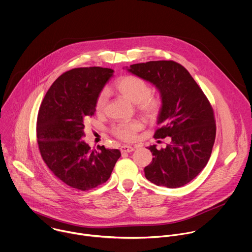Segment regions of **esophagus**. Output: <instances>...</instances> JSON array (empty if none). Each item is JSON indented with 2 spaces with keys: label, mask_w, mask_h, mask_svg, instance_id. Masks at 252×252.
Wrapping results in <instances>:
<instances>
[{
  "label": "esophagus",
  "mask_w": 252,
  "mask_h": 252,
  "mask_svg": "<svg viewBox=\"0 0 252 252\" xmlns=\"http://www.w3.org/2000/svg\"><path fill=\"white\" fill-rule=\"evenodd\" d=\"M134 150V148L130 145H123L121 147V152L122 153H129V152H132Z\"/></svg>",
  "instance_id": "34e87169"
}]
</instances>
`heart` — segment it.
Listing matches in <instances>:
<instances>
[{"label":"heart","mask_w":252,"mask_h":252,"mask_svg":"<svg viewBox=\"0 0 252 252\" xmlns=\"http://www.w3.org/2000/svg\"><path fill=\"white\" fill-rule=\"evenodd\" d=\"M118 91L125 98L137 104L138 110L150 120H154L159 115L162 108V101L160 98L151 95L150 85L142 78L134 75H126L119 78L115 85ZM108 101V92L103 90L96 99L95 111L97 114H102L106 108ZM143 128V123L138 120L128 122H121L112 127L113 134L119 139L126 142L135 140L138 131Z\"/></svg>","instance_id":"obj_1"}]
</instances>
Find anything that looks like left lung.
<instances>
[{
  "instance_id": "left-lung-1",
  "label": "left lung",
  "mask_w": 252,
  "mask_h": 252,
  "mask_svg": "<svg viewBox=\"0 0 252 252\" xmlns=\"http://www.w3.org/2000/svg\"><path fill=\"white\" fill-rule=\"evenodd\" d=\"M126 70L153 84L162 108L155 138L170 136L171 144L158 150L148 147L154 158L144 168L145 178L156 186L181 188L206 166L216 137L213 109L190 73L174 61L134 63Z\"/></svg>"
}]
</instances>
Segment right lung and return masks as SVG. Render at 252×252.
Instances as JSON below:
<instances>
[{"mask_svg":"<svg viewBox=\"0 0 252 252\" xmlns=\"http://www.w3.org/2000/svg\"><path fill=\"white\" fill-rule=\"evenodd\" d=\"M112 68H72L59 76L47 91L37 119L41 156L64 185L88 190L106 183L121 157L118 149H91L82 139L84 122L95 113V103L113 76Z\"/></svg>","mask_w":252,"mask_h":252,"instance_id":"1","label":"right lung"}]
</instances>
